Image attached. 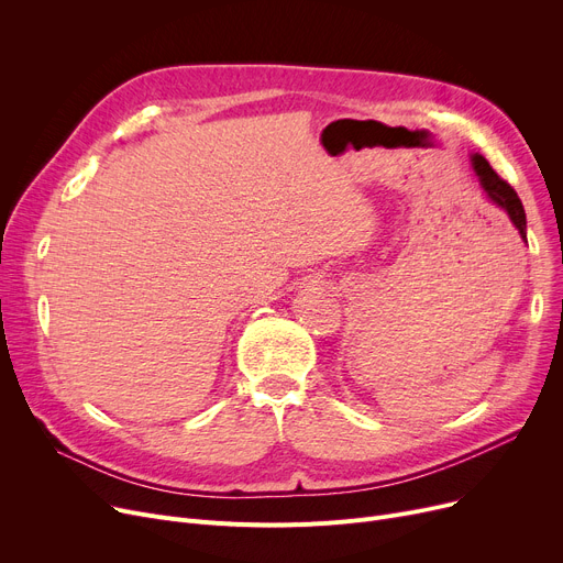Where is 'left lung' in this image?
Returning <instances> with one entry per match:
<instances>
[{
    "mask_svg": "<svg viewBox=\"0 0 563 563\" xmlns=\"http://www.w3.org/2000/svg\"><path fill=\"white\" fill-rule=\"evenodd\" d=\"M472 162H475V170L479 175V183H482L484 191L488 194V198L509 214L511 223L518 228L520 236L525 240V236H527V232H525L527 230V219H525L522 202H520L518 194L514 191V187L507 180H501V177L493 170V166L486 162V157L475 155V157H472Z\"/></svg>",
    "mask_w": 563,
    "mask_h": 563,
    "instance_id": "obj_1",
    "label": "left lung"
}]
</instances>
